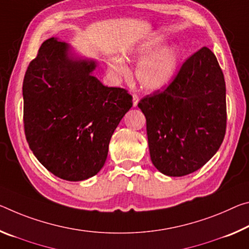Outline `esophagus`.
<instances>
[{"label":"esophagus","mask_w":249,"mask_h":249,"mask_svg":"<svg viewBox=\"0 0 249 249\" xmlns=\"http://www.w3.org/2000/svg\"><path fill=\"white\" fill-rule=\"evenodd\" d=\"M139 101H140V97L139 95H136V94H133V106L135 107L139 104Z\"/></svg>","instance_id":"obj_1"}]
</instances>
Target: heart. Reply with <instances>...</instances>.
Instances as JSON below:
<instances>
[{
    "label": "heart",
    "mask_w": 249,
    "mask_h": 249,
    "mask_svg": "<svg viewBox=\"0 0 249 249\" xmlns=\"http://www.w3.org/2000/svg\"><path fill=\"white\" fill-rule=\"evenodd\" d=\"M165 38L154 36L146 39L134 49L129 50L127 60L141 61L136 70V80L146 90H161L174 80L180 61V52L176 46L163 49ZM110 72L118 76L127 73L125 63L118 57L109 61Z\"/></svg>",
    "instance_id": "heart-1"
}]
</instances>
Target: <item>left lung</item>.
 I'll use <instances>...</instances> for the list:
<instances>
[{
    "mask_svg": "<svg viewBox=\"0 0 249 249\" xmlns=\"http://www.w3.org/2000/svg\"><path fill=\"white\" fill-rule=\"evenodd\" d=\"M152 163L167 176L196 172L226 132V86L214 53L204 46L180 66L164 90L142 98Z\"/></svg>",
    "mask_w": 249,
    "mask_h": 249,
    "instance_id": "1",
    "label": "left lung"
}]
</instances>
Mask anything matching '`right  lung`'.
I'll return each instance as SVG.
<instances>
[{
	"instance_id": "1",
	"label": "right lung",
	"mask_w": 249,
	"mask_h": 249,
	"mask_svg": "<svg viewBox=\"0 0 249 249\" xmlns=\"http://www.w3.org/2000/svg\"><path fill=\"white\" fill-rule=\"evenodd\" d=\"M96 62L74 57L70 45L43 42L23 81V122L31 151L62 179L84 180L104 166L114 131L133 105L121 88L93 76Z\"/></svg>"
}]
</instances>
